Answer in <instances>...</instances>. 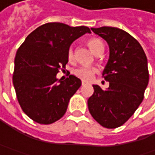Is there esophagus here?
Wrapping results in <instances>:
<instances>
[{
  "instance_id": "1",
  "label": "esophagus",
  "mask_w": 155,
  "mask_h": 155,
  "mask_svg": "<svg viewBox=\"0 0 155 155\" xmlns=\"http://www.w3.org/2000/svg\"><path fill=\"white\" fill-rule=\"evenodd\" d=\"M84 84H86V82H84V81H83V82H82V85L84 86Z\"/></svg>"
}]
</instances>
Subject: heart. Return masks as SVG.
Here are the masks:
<instances>
[{
  "instance_id": "heart-1",
  "label": "heart",
  "mask_w": 155,
  "mask_h": 155,
  "mask_svg": "<svg viewBox=\"0 0 155 155\" xmlns=\"http://www.w3.org/2000/svg\"><path fill=\"white\" fill-rule=\"evenodd\" d=\"M88 45L95 54H97V52L100 51L101 49H104V45L102 41L97 39H90L88 41ZM67 57H68L69 60H71L73 58V47L72 46H70L68 48ZM96 72H97V70L90 66H80L78 68L75 69L73 71L75 76H77L78 78H80L83 81H91Z\"/></svg>"
}]
</instances>
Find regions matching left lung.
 Masks as SVG:
<instances>
[{
  "instance_id": "obj_1",
  "label": "left lung",
  "mask_w": 155,
  "mask_h": 155,
  "mask_svg": "<svg viewBox=\"0 0 155 155\" xmlns=\"http://www.w3.org/2000/svg\"><path fill=\"white\" fill-rule=\"evenodd\" d=\"M91 30L109 45L110 57L103 76L110 86L103 90L93 84L88 108L103 127L118 128L133 116L144 98L149 80L147 59L140 43L124 30L111 27Z\"/></svg>"
}]
</instances>
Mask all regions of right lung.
<instances>
[{"instance_id": "add662e5", "label": "right lung", "mask_w": 155, "mask_h": 155, "mask_svg": "<svg viewBox=\"0 0 155 155\" xmlns=\"http://www.w3.org/2000/svg\"><path fill=\"white\" fill-rule=\"evenodd\" d=\"M84 26L46 23L27 36L16 52L13 84L22 110L34 122L51 124L62 117L82 82L74 75L65 80L56 75L68 63L67 51L84 34Z\"/></svg>"}]
</instances>
